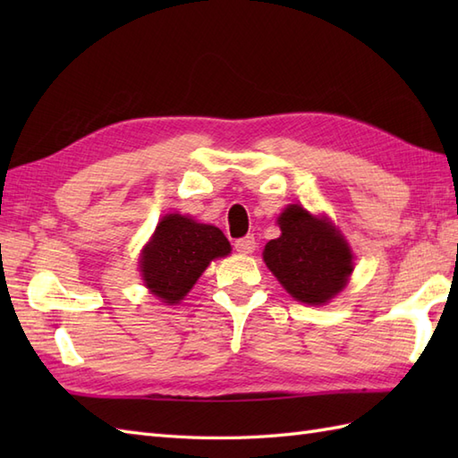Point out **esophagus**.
I'll use <instances>...</instances> for the list:
<instances>
[{
    "mask_svg": "<svg viewBox=\"0 0 458 458\" xmlns=\"http://www.w3.org/2000/svg\"><path fill=\"white\" fill-rule=\"evenodd\" d=\"M234 248L240 254H251L256 250V238L254 236H244L234 242Z\"/></svg>",
    "mask_w": 458,
    "mask_h": 458,
    "instance_id": "34e87169",
    "label": "esophagus"
}]
</instances>
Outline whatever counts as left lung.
<instances>
[{"mask_svg": "<svg viewBox=\"0 0 458 458\" xmlns=\"http://www.w3.org/2000/svg\"><path fill=\"white\" fill-rule=\"evenodd\" d=\"M281 236L269 240L264 261L291 297L307 305H327L348 284L352 251L327 216H315L299 204L279 214Z\"/></svg>", "mask_w": 458, "mask_h": 458, "instance_id": "left-lung-1", "label": "left lung"}]
</instances>
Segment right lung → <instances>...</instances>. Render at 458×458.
Segmentation results:
<instances>
[{"mask_svg": "<svg viewBox=\"0 0 458 458\" xmlns=\"http://www.w3.org/2000/svg\"><path fill=\"white\" fill-rule=\"evenodd\" d=\"M222 230L182 214H167L140 258L143 284L163 303L174 305L189 293L212 259L230 254Z\"/></svg>", "mask_w": 458, "mask_h": 458, "instance_id": "add662e5", "label": "right lung"}]
</instances>
